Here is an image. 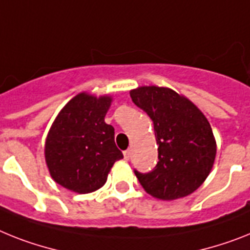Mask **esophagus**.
I'll use <instances>...</instances> for the list:
<instances>
[{"instance_id": "1", "label": "esophagus", "mask_w": 250, "mask_h": 250, "mask_svg": "<svg viewBox=\"0 0 250 250\" xmlns=\"http://www.w3.org/2000/svg\"><path fill=\"white\" fill-rule=\"evenodd\" d=\"M123 156H125V160H129L131 159V150H125L123 152Z\"/></svg>"}]
</instances>
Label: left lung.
<instances>
[{"label":"left lung","instance_id":"8db88e82","mask_svg":"<svg viewBox=\"0 0 250 250\" xmlns=\"http://www.w3.org/2000/svg\"><path fill=\"white\" fill-rule=\"evenodd\" d=\"M132 102L154 122L159 161L152 171H135L142 188L163 201L189 196L211 173L216 140L208 121L186 96L169 87L140 86Z\"/></svg>","mask_w":250,"mask_h":250}]
</instances>
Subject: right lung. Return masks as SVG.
I'll list each match as a JSON object with an SVG mask.
<instances>
[{
	"instance_id": "right-lung-1",
	"label": "right lung",
	"mask_w": 250,
	"mask_h": 250,
	"mask_svg": "<svg viewBox=\"0 0 250 250\" xmlns=\"http://www.w3.org/2000/svg\"><path fill=\"white\" fill-rule=\"evenodd\" d=\"M112 96L80 93L67 103L52 123L44 145L50 177L75 193L102 188L117 160L123 157L106 125Z\"/></svg>"
}]
</instances>
